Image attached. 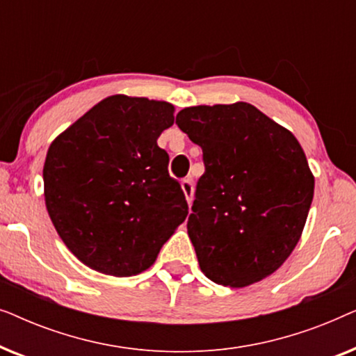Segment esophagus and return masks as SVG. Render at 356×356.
<instances>
[{"label":"esophagus","mask_w":356,"mask_h":356,"mask_svg":"<svg viewBox=\"0 0 356 356\" xmlns=\"http://www.w3.org/2000/svg\"><path fill=\"white\" fill-rule=\"evenodd\" d=\"M181 189L184 193V196H186V201L189 206H191L193 202V193H194V188H193V181L191 179H183L181 181Z\"/></svg>","instance_id":"esophagus-1"}]
</instances>
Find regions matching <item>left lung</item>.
<instances>
[{
	"label": "left lung",
	"mask_w": 356,
	"mask_h": 356,
	"mask_svg": "<svg viewBox=\"0 0 356 356\" xmlns=\"http://www.w3.org/2000/svg\"><path fill=\"white\" fill-rule=\"evenodd\" d=\"M177 124L201 145L188 235L216 284L243 289L279 269L303 233L314 177L293 134L246 102L188 106Z\"/></svg>",
	"instance_id": "left-lung-1"
}]
</instances>
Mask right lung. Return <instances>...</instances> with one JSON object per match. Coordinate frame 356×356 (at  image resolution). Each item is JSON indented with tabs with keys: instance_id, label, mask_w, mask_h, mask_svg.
I'll return each instance as SVG.
<instances>
[{
	"instance_id": "add662e5",
	"label": "right lung",
	"mask_w": 356,
	"mask_h": 356,
	"mask_svg": "<svg viewBox=\"0 0 356 356\" xmlns=\"http://www.w3.org/2000/svg\"><path fill=\"white\" fill-rule=\"evenodd\" d=\"M175 106L111 95L53 140L43 165L48 216L72 254L105 275L149 269L188 216L159 136Z\"/></svg>"
}]
</instances>
